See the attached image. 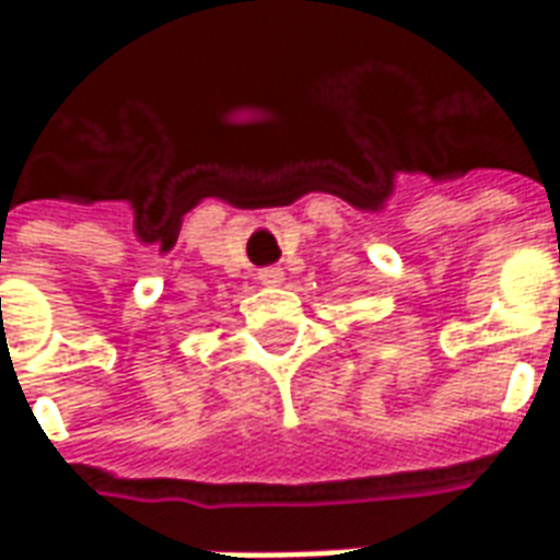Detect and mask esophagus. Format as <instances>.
<instances>
[{"label":"esophagus","mask_w":560,"mask_h":560,"mask_svg":"<svg viewBox=\"0 0 560 560\" xmlns=\"http://www.w3.org/2000/svg\"><path fill=\"white\" fill-rule=\"evenodd\" d=\"M257 281L260 284H267V288H279L281 281H284V269L281 267H267L257 272Z\"/></svg>","instance_id":"34e87169"}]
</instances>
